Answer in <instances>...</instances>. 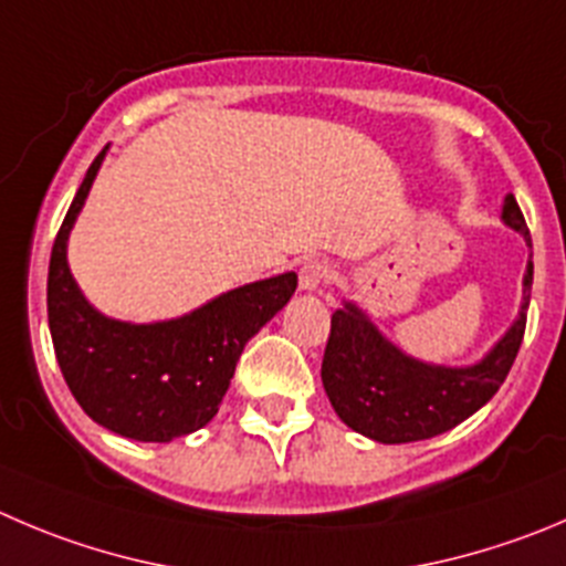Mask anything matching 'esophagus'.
Listing matches in <instances>:
<instances>
[{
	"mask_svg": "<svg viewBox=\"0 0 566 566\" xmlns=\"http://www.w3.org/2000/svg\"><path fill=\"white\" fill-rule=\"evenodd\" d=\"M333 277H336V269H333L331 263L319 261V258H311V261H305L303 269H300V289L314 292V289L331 283Z\"/></svg>",
	"mask_w": 566,
	"mask_h": 566,
	"instance_id": "obj_1",
	"label": "esophagus"
}]
</instances>
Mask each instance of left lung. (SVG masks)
I'll return each instance as SVG.
<instances>
[{
    "label": "left lung",
    "mask_w": 566,
    "mask_h": 566,
    "mask_svg": "<svg viewBox=\"0 0 566 566\" xmlns=\"http://www.w3.org/2000/svg\"><path fill=\"white\" fill-rule=\"evenodd\" d=\"M503 222L520 230L531 247V233L514 193L505 197ZM522 292L520 319L494 344L492 353L475 367H430L408 358L353 303H344L331 316L322 384L331 406L347 428L384 444L422 441L455 428L486 406L503 386L522 336L531 303L534 263L528 261Z\"/></svg>",
    "instance_id": "8db88e82"
}]
</instances>
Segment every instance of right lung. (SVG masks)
I'll use <instances>...</instances> for the list:
<instances>
[{"label": "right lung", "instance_id": "obj_1", "mask_svg": "<svg viewBox=\"0 0 566 566\" xmlns=\"http://www.w3.org/2000/svg\"><path fill=\"white\" fill-rule=\"evenodd\" d=\"M85 171L55 235L46 314L57 364L74 400L102 428L136 441H171L211 422L244 344L292 300L297 274L233 289L180 319L127 325L107 319L80 294L66 241L102 164Z\"/></svg>", "mask_w": 566, "mask_h": 566}]
</instances>
